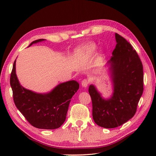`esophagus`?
<instances>
[{"mask_svg":"<svg viewBox=\"0 0 156 156\" xmlns=\"http://www.w3.org/2000/svg\"><path fill=\"white\" fill-rule=\"evenodd\" d=\"M81 84H82V87L87 88L88 87V84H89V81L88 80H87V79H84V80L82 81V83Z\"/></svg>","mask_w":156,"mask_h":156,"instance_id":"esophagus-1","label":"esophagus"}]
</instances>
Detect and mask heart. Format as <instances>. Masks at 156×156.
<instances>
[{"label": "heart", "instance_id": "b5f03b06", "mask_svg": "<svg viewBox=\"0 0 156 156\" xmlns=\"http://www.w3.org/2000/svg\"><path fill=\"white\" fill-rule=\"evenodd\" d=\"M84 50L88 53L94 52L96 49V45L94 44H88L83 46Z\"/></svg>", "mask_w": 156, "mask_h": 156}]
</instances>
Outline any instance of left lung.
<instances>
[{
	"instance_id": "obj_1",
	"label": "left lung",
	"mask_w": 156,
	"mask_h": 156,
	"mask_svg": "<svg viewBox=\"0 0 156 156\" xmlns=\"http://www.w3.org/2000/svg\"><path fill=\"white\" fill-rule=\"evenodd\" d=\"M115 39L117 45L107 62L113 93L105 99L93 84L88 88L94 121L107 129L117 127L133 117L144 91L143 65L140 57L131 45L117 33Z\"/></svg>"
}]
</instances>
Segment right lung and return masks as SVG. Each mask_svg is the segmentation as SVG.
Listing matches in <instances>:
<instances>
[{"mask_svg":"<svg viewBox=\"0 0 156 156\" xmlns=\"http://www.w3.org/2000/svg\"><path fill=\"white\" fill-rule=\"evenodd\" d=\"M45 41L37 39L29 45ZM16 59L10 78L13 100L16 108L27 121L38 129H55L64 123L71 98L79 88V84L70 80L58 84L45 94L27 90L20 84L16 75Z\"/></svg>","mask_w":156,"mask_h":156,"instance_id":"add662e5","label":"right lung"}]
</instances>
